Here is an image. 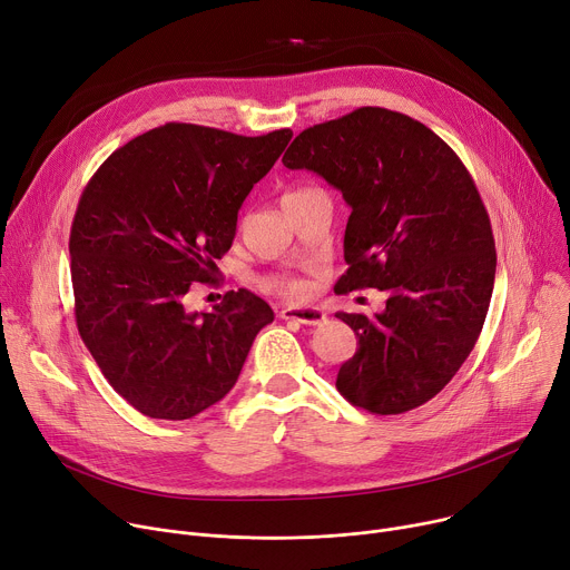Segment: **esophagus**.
Returning a JSON list of instances; mask_svg holds the SVG:
<instances>
[{"instance_id":"esophagus-1","label":"esophagus","mask_w":570,"mask_h":570,"mask_svg":"<svg viewBox=\"0 0 570 570\" xmlns=\"http://www.w3.org/2000/svg\"><path fill=\"white\" fill-rule=\"evenodd\" d=\"M278 317L281 320H296L301 324L315 326V324H322L326 320V313L322 308H315V306H287V308L278 311Z\"/></svg>"}]
</instances>
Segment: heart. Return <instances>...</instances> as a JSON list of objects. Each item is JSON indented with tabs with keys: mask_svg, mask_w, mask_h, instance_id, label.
Returning a JSON list of instances; mask_svg holds the SVG:
<instances>
[{
	"mask_svg": "<svg viewBox=\"0 0 570 570\" xmlns=\"http://www.w3.org/2000/svg\"><path fill=\"white\" fill-rule=\"evenodd\" d=\"M313 188H296V190H287L283 195V199H289V197H296L301 193H308ZM266 289H274V292H281L285 296H304L308 292L306 283L298 281V278H289V276H281V278H272L266 281Z\"/></svg>",
	"mask_w": 570,
	"mask_h": 570,
	"instance_id": "b5f03b06",
	"label": "heart"
}]
</instances>
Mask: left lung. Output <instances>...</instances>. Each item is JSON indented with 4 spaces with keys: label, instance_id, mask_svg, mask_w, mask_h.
<instances>
[{
    "label": "left lung",
    "instance_id": "obj_1",
    "mask_svg": "<svg viewBox=\"0 0 570 570\" xmlns=\"http://www.w3.org/2000/svg\"><path fill=\"white\" fill-rule=\"evenodd\" d=\"M283 165L320 175L352 209L336 292H386L373 317L336 313L358 341L336 389L373 414L428 403L474 350L494 287V237L474 179L428 126L386 108L306 128Z\"/></svg>",
    "mask_w": 570,
    "mask_h": 570
}]
</instances>
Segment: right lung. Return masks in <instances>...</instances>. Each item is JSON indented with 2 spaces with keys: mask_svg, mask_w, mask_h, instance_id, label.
Instances as JSON below:
<instances>
[{
  "mask_svg": "<svg viewBox=\"0 0 570 570\" xmlns=\"http://www.w3.org/2000/svg\"><path fill=\"white\" fill-rule=\"evenodd\" d=\"M289 140V128L246 138L165 124L108 156L82 190L69 242L78 331L145 416L184 421L216 405L274 322L244 287L212 313H188L184 296L214 278L244 199Z\"/></svg>",
  "mask_w": 570,
  "mask_h": 570,
  "instance_id": "right-lung-1",
  "label": "right lung"
}]
</instances>
